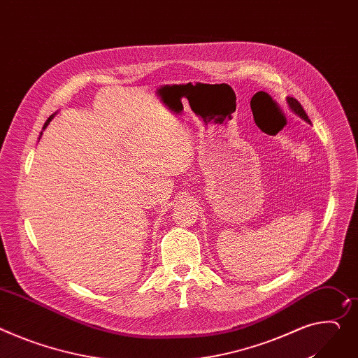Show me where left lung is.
I'll list each match as a JSON object with an SVG mask.
<instances>
[{"label":"left lung","mask_w":358,"mask_h":358,"mask_svg":"<svg viewBox=\"0 0 358 358\" xmlns=\"http://www.w3.org/2000/svg\"><path fill=\"white\" fill-rule=\"evenodd\" d=\"M287 103H288V107L291 108V112H292V113H295L298 117H301L302 120H304V122H307V123H310V124H311V120L308 119L307 113L304 112V108H302V106L298 103V100H296V99H294V97H287Z\"/></svg>","instance_id":"1"}]
</instances>
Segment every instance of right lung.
<instances>
[{
	"label": "right lung",
	"instance_id": "right-lung-1",
	"mask_svg": "<svg viewBox=\"0 0 358 358\" xmlns=\"http://www.w3.org/2000/svg\"><path fill=\"white\" fill-rule=\"evenodd\" d=\"M56 115H57V113H52V115H51V116L47 119V122H45V123H44V126H43V130H45V129H47V126L50 124V122L54 119V116H56ZM41 134H43V131L40 133V137H41ZM40 137H38V141H40Z\"/></svg>",
	"mask_w": 358,
	"mask_h": 358
}]
</instances>
